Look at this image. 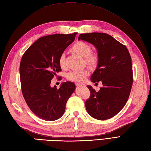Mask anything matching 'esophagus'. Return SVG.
<instances>
[{
	"mask_svg": "<svg viewBox=\"0 0 151 151\" xmlns=\"http://www.w3.org/2000/svg\"><path fill=\"white\" fill-rule=\"evenodd\" d=\"M76 86H77V87H80V86H84L85 85L84 84H81V83H76Z\"/></svg>",
	"mask_w": 151,
	"mask_h": 151,
	"instance_id": "obj_1",
	"label": "esophagus"
}]
</instances>
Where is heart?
<instances>
[{
  "mask_svg": "<svg viewBox=\"0 0 151 151\" xmlns=\"http://www.w3.org/2000/svg\"><path fill=\"white\" fill-rule=\"evenodd\" d=\"M90 45L82 41H78L71 47L73 52L84 57V63H86L91 69L97 68L99 62V57L97 53L91 50ZM59 65L62 69H65V56L64 54H61L58 60ZM89 75L88 69L72 70L67 73V78L70 81L75 82H81Z\"/></svg>",
  "mask_w": 151,
  "mask_h": 151,
  "instance_id": "1",
  "label": "heart"
}]
</instances>
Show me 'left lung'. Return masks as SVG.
I'll list each match as a JSON object with an SVG mask.
<instances>
[{"label": "left lung", "mask_w": 151, "mask_h": 151, "mask_svg": "<svg viewBox=\"0 0 151 151\" xmlns=\"http://www.w3.org/2000/svg\"><path fill=\"white\" fill-rule=\"evenodd\" d=\"M81 40L97 49L99 62L91 81H101L103 85L99 91L88 86L91 94L85 102L86 110L97 119H108L117 115L129 99L133 84L132 59L126 46L109 34H82Z\"/></svg>", "instance_id": "1"}]
</instances>
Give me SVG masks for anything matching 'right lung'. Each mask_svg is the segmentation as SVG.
<instances>
[{"label":"right lung","mask_w":151,"mask_h":151,"mask_svg":"<svg viewBox=\"0 0 151 151\" xmlns=\"http://www.w3.org/2000/svg\"><path fill=\"white\" fill-rule=\"evenodd\" d=\"M52 34L40 37L22 56L19 72L21 90L28 107L38 117L52 121L63 115L65 105L75 89L70 82L59 89L50 87L51 80L62 70L59 58L76 35Z\"/></svg>","instance_id":"right-lung-1"}]
</instances>
